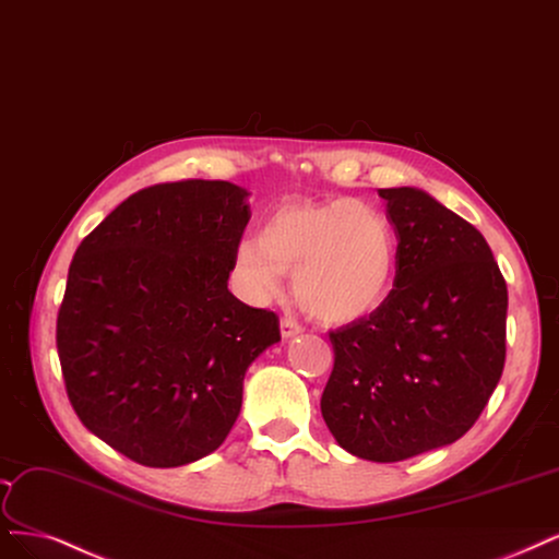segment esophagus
<instances>
[{
  "label": "esophagus",
  "mask_w": 559,
  "mask_h": 559,
  "mask_svg": "<svg viewBox=\"0 0 559 559\" xmlns=\"http://www.w3.org/2000/svg\"><path fill=\"white\" fill-rule=\"evenodd\" d=\"M280 333H282L284 340H292V337H296V335L302 333V325H300L296 319H292V317H284V319L280 321Z\"/></svg>",
  "instance_id": "34e87169"
}]
</instances>
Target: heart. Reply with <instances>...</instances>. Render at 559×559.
<instances>
[{"instance_id": "b5f03b06", "label": "heart", "mask_w": 559, "mask_h": 559, "mask_svg": "<svg viewBox=\"0 0 559 559\" xmlns=\"http://www.w3.org/2000/svg\"><path fill=\"white\" fill-rule=\"evenodd\" d=\"M236 271L247 298L267 305L294 275V296L307 314L352 323L372 314L391 294L397 236L381 210L352 201H294L275 207L257 238H245Z\"/></svg>"}]
</instances>
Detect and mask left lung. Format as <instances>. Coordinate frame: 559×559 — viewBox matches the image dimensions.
Instances as JSON below:
<instances>
[{"instance_id": "8db88e82", "label": "left lung", "mask_w": 559, "mask_h": 559, "mask_svg": "<svg viewBox=\"0 0 559 559\" xmlns=\"http://www.w3.org/2000/svg\"><path fill=\"white\" fill-rule=\"evenodd\" d=\"M397 236L393 292L331 333L321 414L337 444L397 463L453 444L507 358V282L486 238L416 187L379 189Z\"/></svg>"}]
</instances>
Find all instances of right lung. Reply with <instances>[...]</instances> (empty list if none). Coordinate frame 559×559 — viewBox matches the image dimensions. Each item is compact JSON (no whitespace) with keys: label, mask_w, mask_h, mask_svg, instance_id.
Segmentation results:
<instances>
[{"label":"right lung","mask_w":559,"mask_h":559,"mask_svg":"<svg viewBox=\"0 0 559 559\" xmlns=\"http://www.w3.org/2000/svg\"><path fill=\"white\" fill-rule=\"evenodd\" d=\"M247 197L224 180L147 187L75 249L57 314L67 395L133 463L180 467L217 451L247 368L280 342L275 312L228 292Z\"/></svg>","instance_id":"add662e5"}]
</instances>
